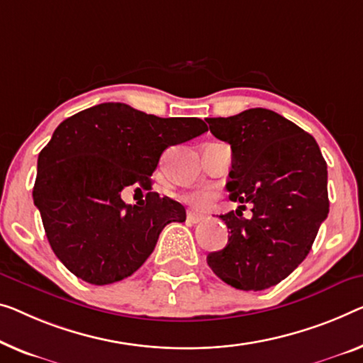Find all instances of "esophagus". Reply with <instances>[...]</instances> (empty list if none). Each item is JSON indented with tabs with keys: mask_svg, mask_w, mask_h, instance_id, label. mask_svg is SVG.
I'll return each instance as SVG.
<instances>
[{
	"mask_svg": "<svg viewBox=\"0 0 363 363\" xmlns=\"http://www.w3.org/2000/svg\"><path fill=\"white\" fill-rule=\"evenodd\" d=\"M200 221H203V215L194 213V212H189V213H187V223L197 225V223H200Z\"/></svg>",
	"mask_w": 363,
	"mask_h": 363,
	"instance_id": "1",
	"label": "esophagus"
}]
</instances>
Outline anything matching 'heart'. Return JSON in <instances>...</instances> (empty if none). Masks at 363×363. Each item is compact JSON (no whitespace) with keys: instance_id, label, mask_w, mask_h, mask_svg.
<instances>
[{"instance_id":"heart-1","label":"heart","mask_w":363,"mask_h":363,"mask_svg":"<svg viewBox=\"0 0 363 363\" xmlns=\"http://www.w3.org/2000/svg\"><path fill=\"white\" fill-rule=\"evenodd\" d=\"M184 200L191 205V207L197 210H207L215 200V192L208 191V189H197L184 196Z\"/></svg>"}]
</instances>
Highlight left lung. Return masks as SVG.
I'll return each mask as SVG.
<instances>
[{"label": "left lung", "instance_id": "8db88e82", "mask_svg": "<svg viewBox=\"0 0 363 363\" xmlns=\"http://www.w3.org/2000/svg\"><path fill=\"white\" fill-rule=\"evenodd\" d=\"M207 122L233 153L230 199L252 207L251 218H242L246 205L220 215L228 245L207 262L238 290H266L300 266L326 220V161L310 133L274 111L256 107Z\"/></svg>", "mask_w": 363, "mask_h": 363}]
</instances>
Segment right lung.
<instances>
[{"label": "right lung", "mask_w": 363, "mask_h": 363, "mask_svg": "<svg viewBox=\"0 0 363 363\" xmlns=\"http://www.w3.org/2000/svg\"><path fill=\"white\" fill-rule=\"evenodd\" d=\"M197 117L161 118L122 102H104L68 117L39 153L34 184L47 240L69 272L107 285L132 275L186 208L151 191L163 151L207 132ZM149 191L128 206L123 188Z\"/></svg>", "instance_id": "add662e5"}]
</instances>
